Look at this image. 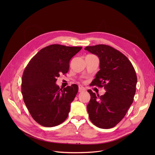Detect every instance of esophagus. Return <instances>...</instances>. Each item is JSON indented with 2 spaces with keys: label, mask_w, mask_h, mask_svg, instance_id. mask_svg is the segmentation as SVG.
Wrapping results in <instances>:
<instances>
[{
  "label": "esophagus",
  "mask_w": 155,
  "mask_h": 155,
  "mask_svg": "<svg viewBox=\"0 0 155 155\" xmlns=\"http://www.w3.org/2000/svg\"><path fill=\"white\" fill-rule=\"evenodd\" d=\"M86 91V89H85V88H84L83 86H79V87H78V91H79L80 93L84 92V91Z\"/></svg>",
  "instance_id": "obj_1"
}]
</instances>
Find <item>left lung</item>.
Segmentation results:
<instances>
[{
  "mask_svg": "<svg viewBox=\"0 0 155 155\" xmlns=\"http://www.w3.org/2000/svg\"><path fill=\"white\" fill-rule=\"evenodd\" d=\"M98 56L100 71L91 85L104 87L106 92L97 96L91 90L87 110L91 122L102 129L115 126L125 116L133 102L137 75L130 61L123 53L105 45L86 47Z\"/></svg>",
  "mask_w": 155,
  "mask_h": 155,
  "instance_id": "left-lung-1",
  "label": "left lung"
}]
</instances>
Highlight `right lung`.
<instances>
[{"label": "right lung", "mask_w": 155, "mask_h": 155, "mask_svg": "<svg viewBox=\"0 0 155 155\" xmlns=\"http://www.w3.org/2000/svg\"><path fill=\"white\" fill-rule=\"evenodd\" d=\"M81 48L49 45L40 50L26 68L21 93L30 114L40 125L54 127L68 118L78 86L73 84L60 89L56 78L61 74L68 73L71 59Z\"/></svg>", "instance_id": "obj_1"}]
</instances>
